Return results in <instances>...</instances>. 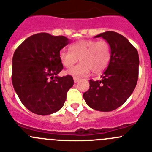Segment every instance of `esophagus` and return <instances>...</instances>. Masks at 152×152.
I'll list each match as a JSON object with an SVG mask.
<instances>
[{"mask_svg": "<svg viewBox=\"0 0 152 152\" xmlns=\"http://www.w3.org/2000/svg\"><path fill=\"white\" fill-rule=\"evenodd\" d=\"M73 79H74V82L75 83H77L79 80V77H74Z\"/></svg>", "mask_w": 152, "mask_h": 152, "instance_id": "1", "label": "esophagus"}]
</instances>
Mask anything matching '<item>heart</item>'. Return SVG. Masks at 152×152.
I'll return each instance as SVG.
<instances>
[{
  "label": "heart",
  "mask_w": 152,
  "mask_h": 152,
  "mask_svg": "<svg viewBox=\"0 0 152 152\" xmlns=\"http://www.w3.org/2000/svg\"><path fill=\"white\" fill-rule=\"evenodd\" d=\"M69 48L71 51L66 49L60 50L59 59L66 68L73 67L80 59V64L67 72L75 77L86 76L91 70L93 73H100L110 61V45L105 40L82 39L71 44Z\"/></svg>",
  "instance_id": "obj_1"
}]
</instances>
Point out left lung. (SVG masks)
Segmentation results:
<instances>
[{
    "label": "left lung",
    "instance_id": "obj_1",
    "mask_svg": "<svg viewBox=\"0 0 152 152\" xmlns=\"http://www.w3.org/2000/svg\"><path fill=\"white\" fill-rule=\"evenodd\" d=\"M102 37L110 45L111 57L100 80H90V88L83 97L91 108L110 112L122 106L135 90L139 77V54L126 37L107 31Z\"/></svg>",
    "mask_w": 152,
    "mask_h": 152
}]
</instances>
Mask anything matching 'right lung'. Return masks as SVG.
Returning <instances> with one entry per match:
<instances>
[{
  "label": "right lung",
  "mask_w": 152,
  "mask_h": 152,
  "mask_svg": "<svg viewBox=\"0 0 152 152\" xmlns=\"http://www.w3.org/2000/svg\"><path fill=\"white\" fill-rule=\"evenodd\" d=\"M69 42L65 36L37 33L23 42L14 52L13 88L23 104L33 113L49 115L64 105L74 80L71 75L58 76L63 69L59 52Z\"/></svg>",
  "instance_id": "right-lung-1"
}]
</instances>
